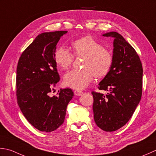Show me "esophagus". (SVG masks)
Wrapping results in <instances>:
<instances>
[{
  "instance_id": "obj_1",
  "label": "esophagus",
  "mask_w": 156,
  "mask_h": 156,
  "mask_svg": "<svg viewBox=\"0 0 156 156\" xmlns=\"http://www.w3.org/2000/svg\"><path fill=\"white\" fill-rule=\"evenodd\" d=\"M82 94H83V93H82V91H80V90H74V94L76 96H81Z\"/></svg>"
}]
</instances>
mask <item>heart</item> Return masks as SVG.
I'll return each instance as SVG.
<instances>
[{"label": "heart", "instance_id": "obj_1", "mask_svg": "<svg viewBox=\"0 0 156 156\" xmlns=\"http://www.w3.org/2000/svg\"><path fill=\"white\" fill-rule=\"evenodd\" d=\"M74 54L85 56L84 69H72L64 76V82L68 87L81 90L87 87L95 75L101 78L108 74L113 63L111 52L90 36L76 40L72 43ZM54 60L62 69H68L72 66L74 55L68 48L58 47L54 52Z\"/></svg>", "mask_w": 156, "mask_h": 156}]
</instances>
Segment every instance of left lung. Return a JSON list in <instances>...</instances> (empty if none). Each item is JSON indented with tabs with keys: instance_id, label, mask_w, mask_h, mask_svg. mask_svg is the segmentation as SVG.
<instances>
[{
	"instance_id": "1",
	"label": "left lung",
	"mask_w": 156,
	"mask_h": 156,
	"mask_svg": "<svg viewBox=\"0 0 156 156\" xmlns=\"http://www.w3.org/2000/svg\"><path fill=\"white\" fill-rule=\"evenodd\" d=\"M103 36L114 38L113 63L99 89L105 95L92 92L94 120L106 132L117 130L126 124L140 102L142 95L143 68L136 51L116 32Z\"/></svg>"
}]
</instances>
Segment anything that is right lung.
Segmentation results:
<instances>
[{
	"mask_svg": "<svg viewBox=\"0 0 156 156\" xmlns=\"http://www.w3.org/2000/svg\"><path fill=\"white\" fill-rule=\"evenodd\" d=\"M67 32L55 31L38 35L18 62V105L27 120L42 132H52L63 123L67 106L74 96L70 88L60 89L57 96H50L60 79L54 52L60 38Z\"/></svg>",
	"mask_w": 156,
	"mask_h": 156,
	"instance_id": "1",
	"label": "right lung"
}]
</instances>
